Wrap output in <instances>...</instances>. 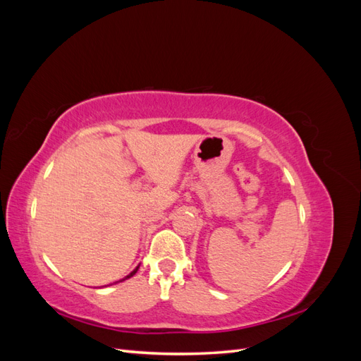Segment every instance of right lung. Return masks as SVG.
Wrapping results in <instances>:
<instances>
[{
  "instance_id": "1",
  "label": "right lung",
  "mask_w": 361,
  "mask_h": 361,
  "mask_svg": "<svg viewBox=\"0 0 361 361\" xmlns=\"http://www.w3.org/2000/svg\"><path fill=\"white\" fill-rule=\"evenodd\" d=\"M138 268H140V265H138V267H137V268H135V269H134V271H133V272H130V274H128V276H126V277H125V279H122V280H120V281H123V280H126V279H130V277H133V276H134V274H135V272H137V271H138Z\"/></svg>"
}]
</instances>
